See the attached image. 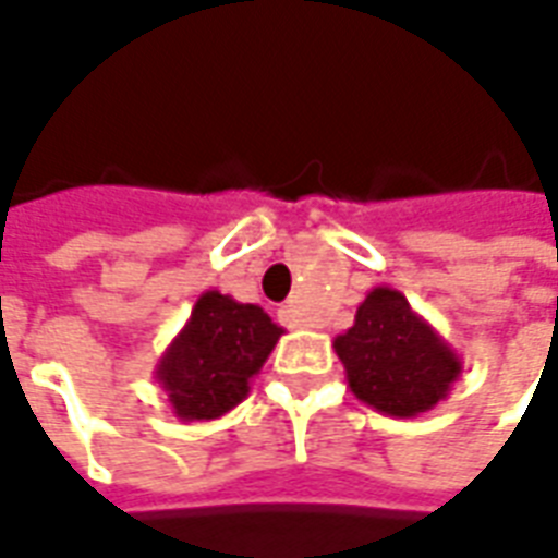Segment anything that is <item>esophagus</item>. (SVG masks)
<instances>
[{
  "label": "esophagus",
  "mask_w": 558,
  "mask_h": 558,
  "mask_svg": "<svg viewBox=\"0 0 558 558\" xmlns=\"http://www.w3.org/2000/svg\"><path fill=\"white\" fill-rule=\"evenodd\" d=\"M280 323L287 328H299L302 326V316H299V311L292 307V304H287V307H280Z\"/></svg>",
  "instance_id": "obj_1"
}]
</instances>
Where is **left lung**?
Here are the masks:
<instances>
[{"label":"left lung","instance_id":"1","mask_svg":"<svg viewBox=\"0 0 558 558\" xmlns=\"http://www.w3.org/2000/svg\"><path fill=\"white\" fill-rule=\"evenodd\" d=\"M335 352L352 395L391 418L433 410L463 374L460 355L391 287L367 292L352 328L335 338Z\"/></svg>","mask_w":558,"mask_h":558}]
</instances>
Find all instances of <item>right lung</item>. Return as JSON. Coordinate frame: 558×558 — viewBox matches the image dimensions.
Instances as JSON below:
<instances>
[{
	"label": "right lung",
	"mask_w": 558,
	"mask_h": 558,
	"mask_svg": "<svg viewBox=\"0 0 558 558\" xmlns=\"http://www.w3.org/2000/svg\"><path fill=\"white\" fill-rule=\"evenodd\" d=\"M283 335L259 304L206 290L191 319L155 364L170 410L182 421H215L251 395L254 379Z\"/></svg>",
	"instance_id": "add662e5"
}]
</instances>
